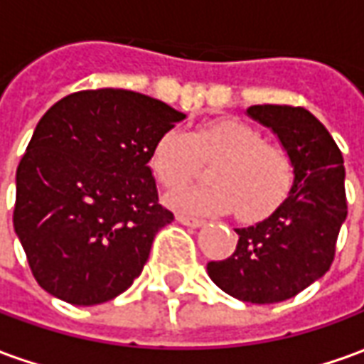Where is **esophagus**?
<instances>
[{
    "instance_id": "obj_1",
    "label": "esophagus",
    "mask_w": 364,
    "mask_h": 364,
    "mask_svg": "<svg viewBox=\"0 0 364 364\" xmlns=\"http://www.w3.org/2000/svg\"><path fill=\"white\" fill-rule=\"evenodd\" d=\"M177 222H181L183 226H189V228H200V226H205V222L203 220L189 218V216H185V214H179V216H177Z\"/></svg>"
}]
</instances>
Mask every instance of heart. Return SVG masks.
I'll use <instances>...</instances> for the list:
<instances>
[{
	"label": "heart",
	"instance_id": "obj_1",
	"mask_svg": "<svg viewBox=\"0 0 364 364\" xmlns=\"http://www.w3.org/2000/svg\"><path fill=\"white\" fill-rule=\"evenodd\" d=\"M216 159L210 169L214 185L171 193L167 203L187 214L213 216L236 210L240 220L259 222L289 198L294 185L290 156L240 119L210 120L189 134L167 130L151 148L150 169L164 187L177 189L198 173L200 159Z\"/></svg>",
	"mask_w": 364,
	"mask_h": 364
}]
</instances>
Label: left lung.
Masks as SVG:
<instances>
[{
    "label": "left lung",
    "mask_w": 364,
    "mask_h": 364,
    "mask_svg": "<svg viewBox=\"0 0 364 364\" xmlns=\"http://www.w3.org/2000/svg\"><path fill=\"white\" fill-rule=\"evenodd\" d=\"M247 117L273 132L294 166L282 206L247 228H236V252L206 265L226 294L252 304L296 296L331 267L347 218L343 156L326 127L302 107L253 105Z\"/></svg>",
    "instance_id": "left-lung-1"
}]
</instances>
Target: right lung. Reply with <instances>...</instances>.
Instances as JSON below:
<instances>
[{"instance_id":"obj_1","label":"right lung","mask_w":364,"mask_h":364,"mask_svg":"<svg viewBox=\"0 0 364 364\" xmlns=\"http://www.w3.org/2000/svg\"><path fill=\"white\" fill-rule=\"evenodd\" d=\"M183 119L164 101L111 87L44 112L17 167L13 226L48 294L95 306L140 277L173 220L158 203L151 148Z\"/></svg>"}]
</instances>
